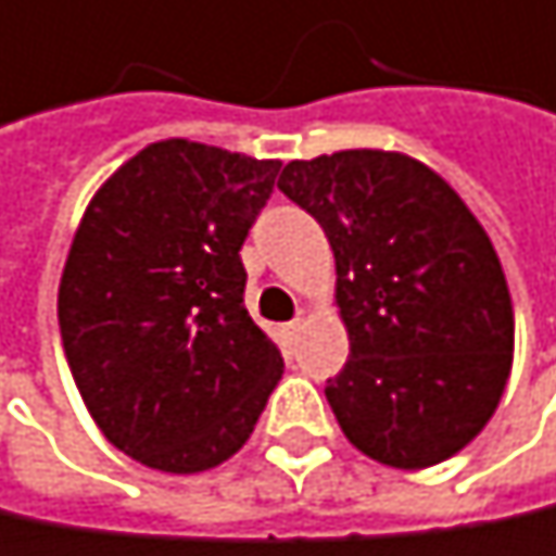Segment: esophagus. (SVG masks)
Wrapping results in <instances>:
<instances>
[{"instance_id":"esophagus-1","label":"esophagus","mask_w":556,"mask_h":556,"mask_svg":"<svg viewBox=\"0 0 556 556\" xmlns=\"http://www.w3.org/2000/svg\"><path fill=\"white\" fill-rule=\"evenodd\" d=\"M301 332H304V319H291V323L281 326V342H285V345H294Z\"/></svg>"}]
</instances>
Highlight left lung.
<instances>
[{"label": "left lung", "mask_w": 556, "mask_h": 556, "mask_svg": "<svg viewBox=\"0 0 556 556\" xmlns=\"http://www.w3.org/2000/svg\"><path fill=\"white\" fill-rule=\"evenodd\" d=\"M278 188L323 227L349 362L326 381L362 454L422 470L470 445L513 371L500 255L452 185L393 150L294 160Z\"/></svg>", "instance_id": "8db88e82"}]
</instances>
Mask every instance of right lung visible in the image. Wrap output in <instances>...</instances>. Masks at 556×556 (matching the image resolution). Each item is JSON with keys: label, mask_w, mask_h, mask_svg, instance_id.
Returning <instances> with one entry per match:
<instances>
[{"label": "right lung", "mask_w": 556, "mask_h": 556, "mask_svg": "<svg viewBox=\"0 0 556 556\" xmlns=\"http://www.w3.org/2000/svg\"><path fill=\"white\" fill-rule=\"evenodd\" d=\"M278 160L160 140L92 194L56 316L102 435L127 457L201 473L240 452L285 358L245 311V233Z\"/></svg>", "instance_id": "obj_1"}]
</instances>
